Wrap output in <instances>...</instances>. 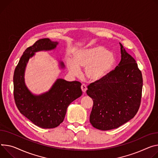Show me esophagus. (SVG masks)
<instances>
[{
    "instance_id": "1",
    "label": "esophagus",
    "mask_w": 158,
    "mask_h": 158,
    "mask_svg": "<svg viewBox=\"0 0 158 158\" xmlns=\"http://www.w3.org/2000/svg\"><path fill=\"white\" fill-rule=\"evenodd\" d=\"M81 89H82V91L83 93H85V91H86V90H87V87H86V85H85L84 84H82L81 85Z\"/></svg>"
}]
</instances>
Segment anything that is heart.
Returning a JSON list of instances; mask_svg holds the SVG:
<instances>
[{"mask_svg":"<svg viewBox=\"0 0 158 158\" xmlns=\"http://www.w3.org/2000/svg\"><path fill=\"white\" fill-rule=\"evenodd\" d=\"M115 57L102 47L81 50L77 52L74 59L69 58L67 66L70 73L77 76L81 67L85 69V75L92 82L103 79L110 73L115 64Z\"/></svg>","mask_w":158,"mask_h":158,"instance_id":"1","label":"heart"}]
</instances>
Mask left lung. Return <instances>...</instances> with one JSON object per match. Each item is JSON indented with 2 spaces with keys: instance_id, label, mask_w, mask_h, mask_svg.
<instances>
[{
  "instance_id": "8db88e82",
  "label": "left lung",
  "mask_w": 158,
  "mask_h": 158,
  "mask_svg": "<svg viewBox=\"0 0 158 158\" xmlns=\"http://www.w3.org/2000/svg\"><path fill=\"white\" fill-rule=\"evenodd\" d=\"M121 60L103 79L90 84L87 94L93 99L89 121L96 128L108 131L131 120L140 107L142 76L137 64L120 43Z\"/></svg>"
}]
</instances>
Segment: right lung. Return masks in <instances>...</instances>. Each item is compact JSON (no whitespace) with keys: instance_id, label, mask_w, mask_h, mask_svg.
Masks as SVG:
<instances>
[{"instance_id":"right-lung-1","label":"right lung","mask_w":158,"mask_h":158,"mask_svg":"<svg viewBox=\"0 0 158 158\" xmlns=\"http://www.w3.org/2000/svg\"><path fill=\"white\" fill-rule=\"evenodd\" d=\"M58 44L49 38L36 41L24 52L14 73V98L17 108L25 117L43 128L59 126L64 121L69 105L82 93L81 82L63 79H56L48 91L40 95L32 94L26 87L24 73L28 60L35 52L53 50ZM60 64L64 67L62 62Z\"/></svg>"}]
</instances>
